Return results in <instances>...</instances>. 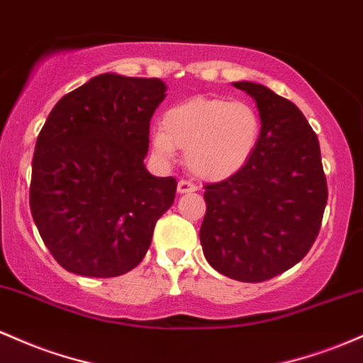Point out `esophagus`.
I'll return each instance as SVG.
<instances>
[{
  "label": "esophagus",
  "instance_id": "obj_1",
  "mask_svg": "<svg viewBox=\"0 0 363 363\" xmlns=\"http://www.w3.org/2000/svg\"><path fill=\"white\" fill-rule=\"evenodd\" d=\"M195 190H197V186H195L192 182L189 180L178 182V194H189V192H195Z\"/></svg>",
  "mask_w": 363,
  "mask_h": 363
}]
</instances>
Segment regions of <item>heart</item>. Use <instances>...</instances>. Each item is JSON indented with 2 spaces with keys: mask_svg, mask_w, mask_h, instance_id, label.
<instances>
[{
  "mask_svg": "<svg viewBox=\"0 0 363 363\" xmlns=\"http://www.w3.org/2000/svg\"><path fill=\"white\" fill-rule=\"evenodd\" d=\"M262 121L247 103L192 97L171 106L154 130L152 149L161 160L186 152V166L203 180H221L238 171L259 144Z\"/></svg>",
  "mask_w": 363,
  "mask_h": 363,
  "instance_id": "obj_1",
  "label": "heart"
}]
</instances>
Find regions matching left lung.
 Instances as JSON below:
<instances>
[{
  "label": "left lung",
  "mask_w": 363,
  "mask_h": 363,
  "mask_svg": "<svg viewBox=\"0 0 363 363\" xmlns=\"http://www.w3.org/2000/svg\"><path fill=\"white\" fill-rule=\"evenodd\" d=\"M257 103L262 132L248 161L206 183L201 243L228 278L262 283L298 264L319 235L328 202L320 147L291 101L254 82H235Z\"/></svg>",
  "instance_id": "left-lung-1"
}]
</instances>
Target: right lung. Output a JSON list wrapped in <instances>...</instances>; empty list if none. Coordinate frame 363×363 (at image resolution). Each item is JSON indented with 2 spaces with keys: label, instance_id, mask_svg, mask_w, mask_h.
I'll list each match as a JSON object with an SVG mask.
<instances>
[{
  "label": "right lung",
  "instance_id": "1",
  "mask_svg": "<svg viewBox=\"0 0 363 363\" xmlns=\"http://www.w3.org/2000/svg\"><path fill=\"white\" fill-rule=\"evenodd\" d=\"M164 91L160 79L97 75L61 97L40 128L30 213L44 245L73 274L132 271L174 201L177 180L144 166Z\"/></svg>",
  "mask_w": 363,
  "mask_h": 363
}]
</instances>
